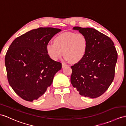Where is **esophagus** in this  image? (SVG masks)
Listing matches in <instances>:
<instances>
[{"mask_svg":"<svg viewBox=\"0 0 126 126\" xmlns=\"http://www.w3.org/2000/svg\"><path fill=\"white\" fill-rule=\"evenodd\" d=\"M66 66H67V64L66 63H62V67H63H63H65Z\"/></svg>","mask_w":126,"mask_h":126,"instance_id":"34e87169","label":"esophagus"}]
</instances>
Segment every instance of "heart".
Instances as JSON below:
<instances>
[{
	"label": "heart",
	"mask_w": 126,
	"mask_h": 126,
	"mask_svg": "<svg viewBox=\"0 0 126 126\" xmlns=\"http://www.w3.org/2000/svg\"><path fill=\"white\" fill-rule=\"evenodd\" d=\"M46 50L48 56L54 61L58 60L63 53L66 60L77 63L87 54L88 40L83 33L67 32L58 35L54 42L47 44Z\"/></svg>",
	"instance_id": "heart-1"
}]
</instances>
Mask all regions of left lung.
I'll use <instances>...</instances> for the list:
<instances>
[{"label": "left lung", "mask_w": 126, "mask_h": 126, "mask_svg": "<svg viewBox=\"0 0 126 126\" xmlns=\"http://www.w3.org/2000/svg\"><path fill=\"white\" fill-rule=\"evenodd\" d=\"M88 40L84 58L71 67L70 82L81 96L98 97L108 89L113 81L118 53L109 37L94 28L74 27Z\"/></svg>", "instance_id": "left-lung-1"}]
</instances>
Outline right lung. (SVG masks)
<instances>
[{
    "instance_id": "obj_1",
    "label": "right lung",
    "mask_w": 126,
    "mask_h": 126,
    "mask_svg": "<svg viewBox=\"0 0 126 126\" xmlns=\"http://www.w3.org/2000/svg\"><path fill=\"white\" fill-rule=\"evenodd\" d=\"M39 28L15 38L6 54L5 63L9 84L23 99L32 102L47 91L61 63L51 59L46 46L61 31Z\"/></svg>"
}]
</instances>
